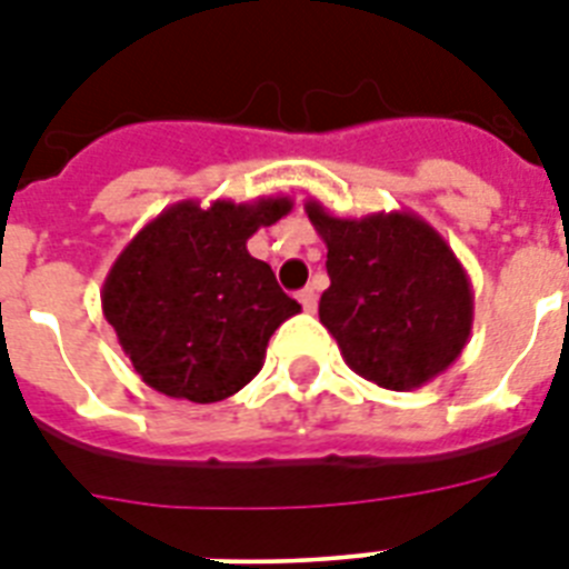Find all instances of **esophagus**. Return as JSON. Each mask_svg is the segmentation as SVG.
<instances>
[{"label":"esophagus","instance_id":"esophagus-1","mask_svg":"<svg viewBox=\"0 0 569 569\" xmlns=\"http://www.w3.org/2000/svg\"><path fill=\"white\" fill-rule=\"evenodd\" d=\"M298 301H301V307L307 312H316V292H312V289H301V292H298Z\"/></svg>","mask_w":569,"mask_h":569}]
</instances>
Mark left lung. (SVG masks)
Here are the masks:
<instances>
[{"label":"left lung","instance_id":"left-lung-1","mask_svg":"<svg viewBox=\"0 0 569 569\" xmlns=\"http://www.w3.org/2000/svg\"><path fill=\"white\" fill-rule=\"evenodd\" d=\"M328 244L319 319L346 363L383 389L425 387L472 333V283L449 241L413 212L337 218L303 203Z\"/></svg>","mask_w":569,"mask_h":569}]
</instances>
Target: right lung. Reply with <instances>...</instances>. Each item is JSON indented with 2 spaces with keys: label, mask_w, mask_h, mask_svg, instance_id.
Instances as JSON below:
<instances>
[{
  "label": "right lung",
  "mask_w": 569,
  "mask_h": 569,
  "mask_svg": "<svg viewBox=\"0 0 569 569\" xmlns=\"http://www.w3.org/2000/svg\"><path fill=\"white\" fill-rule=\"evenodd\" d=\"M292 212L289 197L180 200L120 250L102 316L147 387L194 405L236 396L266 363L268 339L301 303L250 257L248 239Z\"/></svg>",
  "instance_id": "obj_1"
}]
</instances>
